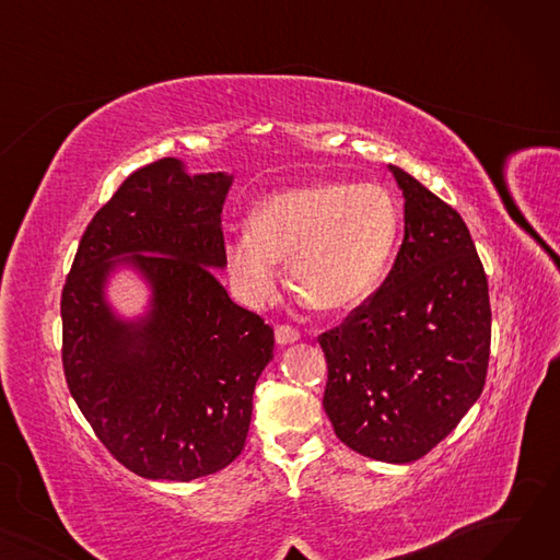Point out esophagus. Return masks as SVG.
Instances as JSON below:
<instances>
[{
  "mask_svg": "<svg viewBox=\"0 0 560 560\" xmlns=\"http://www.w3.org/2000/svg\"><path fill=\"white\" fill-rule=\"evenodd\" d=\"M275 338H277L279 345H292V342H298L302 338V334L295 327H290V325H279L275 329Z\"/></svg>",
  "mask_w": 560,
  "mask_h": 560,
  "instance_id": "obj_1",
  "label": "esophagus"
}]
</instances>
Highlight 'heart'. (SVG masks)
<instances>
[{"label":"heart","instance_id":"obj_1","mask_svg":"<svg viewBox=\"0 0 560 560\" xmlns=\"http://www.w3.org/2000/svg\"><path fill=\"white\" fill-rule=\"evenodd\" d=\"M399 229L393 195L376 184L313 182L265 197L252 233L229 238L231 272L252 300H268L281 258L302 300L322 313H347L376 288Z\"/></svg>","mask_w":560,"mask_h":560}]
</instances>
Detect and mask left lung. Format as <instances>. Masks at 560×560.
<instances>
[{"mask_svg":"<svg viewBox=\"0 0 560 560\" xmlns=\"http://www.w3.org/2000/svg\"><path fill=\"white\" fill-rule=\"evenodd\" d=\"M404 241L386 281L322 334L325 410L368 458L413 463L479 399L490 359V300L463 218L397 165Z\"/></svg>","mask_w":560,"mask_h":560,"instance_id":"left-lung-1","label":"left lung"}]
</instances>
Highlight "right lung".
<instances>
[{
  "mask_svg": "<svg viewBox=\"0 0 560 560\" xmlns=\"http://www.w3.org/2000/svg\"><path fill=\"white\" fill-rule=\"evenodd\" d=\"M233 176L159 159L129 174L81 235L63 285V372L102 445L144 479L192 481L245 447L252 397L275 331L233 304L222 206ZM117 264L153 288L138 320L117 318L105 281Z\"/></svg>",
  "mask_w": 560,
  "mask_h": 560,
  "instance_id": "right-lung-1",
  "label": "right lung"
}]
</instances>
